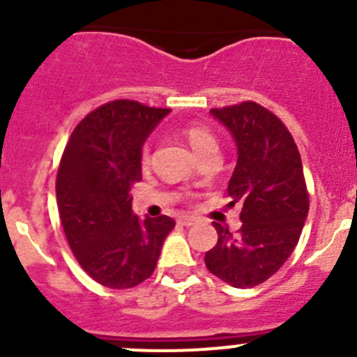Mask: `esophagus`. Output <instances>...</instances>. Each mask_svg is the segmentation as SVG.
<instances>
[{
    "label": "esophagus",
    "instance_id": "34e87169",
    "mask_svg": "<svg viewBox=\"0 0 357 357\" xmlns=\"http://www.w3.org/2000/svg\"><path fill=\"white\" fill-rule=\"evenodd\" d=\"M179 225H181V226H193V225H195V218H192V215H183V218H179Z\"/></svg>",
    "mask_w": 357,
    "mask_h": 357
}]
</instances>
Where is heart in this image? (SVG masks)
Returning a JSON list of instances; mask_svg holds the SVG:
<instances>
[{
  "mask_svg": "<svg viewBox=\"0 0 357 357\" xmlns=\"http://www.w3.org/2000/svg\"><path fill=\"white\" fill-rule=\"evenodd\" d=\"M183 135H185V138L188 139L192 150L199 157L202 153L207 152L208 149L215 146V139L212 138L211 132L205 131L204 128H199V126H188V128L183 129ZM149 162H150V153H149V149L145 146L142 153V164L149 165Z\"/></svg>",
  "mask_w": 357,
  "mask_h": 357,
  "instance_id": "1",
  "label": "heart"
}]
</instances>
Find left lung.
<instances>
[{
    "label": "left lung",
    "instance_id": "8db88e82",
    "mask_svg": "<svg viewBox=\"0 0 357 357\" xmlns=\"http://www.w3.org/2000/svg\"><path fill=\"white\" fill-rule=\"evenodd\" d=\"M236 145L228 195L242 204L238 233L214 222L218 243L205 254L212 275L252 289L275 275L298 242L309 212L301 153L282 121L254 102L212 109Z\"/></svg>",
    "mask_w": 357,
    "mask_h": 357
}]
</instances>
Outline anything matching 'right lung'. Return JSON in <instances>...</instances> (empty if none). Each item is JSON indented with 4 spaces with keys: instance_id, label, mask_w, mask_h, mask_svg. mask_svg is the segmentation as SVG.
<instances>
[{
    "instance_id": "1",
    "label": "right lung",
    "mask_w": 357,
    "mask_h": 357,
    "mask_svg": "<svg viewBox=\"0 0 357 357\" xmlns=\"http://www.w3.org/2000/svg\"><path fill=\"white\" fill-rule=\"evenodd\" d=\"M171 109L115 100L86 115L72 132L56 176L67 242L100 285L131 289L150 278L176 222L132 214L131 186L142 181L143 145Z\"/></svg>"
}]
</instances>
